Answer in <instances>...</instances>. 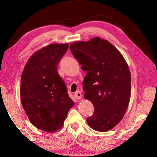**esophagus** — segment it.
I'll use <instances>...</instances> for the list:
<instances>
[{
	"label": "esophagus",
	"mask_w": 157,
	"mask_h": 157,
	"mask_svg": "<svg viewBox=\"0 0 157 157\" xmlns=\"http://www.w3.org/2000/svg\"><path fill=\"white\" fill-rule=\"evenodd\" d=\"M74 95H75V98H76V99L79 100V99H81V98H82V94H81V92H79V91H77V92H75V93L74 94Z\"/></svg>",
	"instance_id": "esophagus-1"
}]
</instances>
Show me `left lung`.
I'll use <instances>...</instances> for the list:
<instances>
[{
  "label": "left lung",
  "mask_w": 157,
  "mask_h": 157,
  "mask_svg": "<svg viewBox=\"0 0 157 157\" xmlns=\"http://www.w3.org/2000/svg\"><path fill=\"white\" fill-rule=\"evenodd\" d=\"M69 48L86 71L84 97L94 108L86 121L96 131L111 130L123 119L131 96V74L124 57L111 43L98 37L73 42Z\"/></svg>",
  "instance_id": "obj_1"
}]
</instances>
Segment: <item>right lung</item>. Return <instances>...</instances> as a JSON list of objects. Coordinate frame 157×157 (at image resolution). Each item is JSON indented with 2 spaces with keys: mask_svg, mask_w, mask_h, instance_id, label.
Wrapping results in <instances>:
<instances>
[{
  "mask_svg": "<svg viewBox=\"0 0 157 157\" xmlns=\"http://www.w3.org/2000/svg\"><path fill=\"white\" fill-rule=\"evenodd\" d=\"M69 44H52L34 53L21 74V104L29 121L36 128L54 132L63 125L74 102L69 96L56 66Z\"/></svg>",
  "mask_w": 157,
  "mask_h": 157,
  "instance_id": "1",
  "label": "right lung"
}]
</instances>
